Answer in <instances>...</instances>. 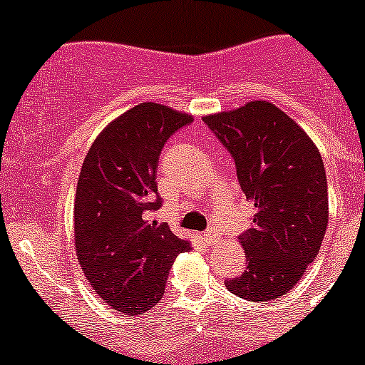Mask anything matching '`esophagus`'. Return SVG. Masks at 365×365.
<instances>
[{"instance_id": "1", "label": "esophagus", "mask_w": 365, "mask_h": 365, "mask_svg": "<svg viewBox=\"0 0 365 365\" xmlns=\"http://www.w3.org/2000/svg\"><path fill=\"white\" fill-rule=\"evenodd\" d=\"M204 238H206V242H207L209 245H215L216 242H217V233L212 228H209L207 232L204 233Z\"/></svg>"}]
</instances>
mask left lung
Returning a JSON list of instances; mask_svg holds the SVG:
<instances>
[{
    "label": "left lung",
    "mask_w": 365,
    "mask_h": 365,
    "mask_svg": "<svg viewBox=\"0 0 365 365\" xmlns=\"http://www.w3.org/2000/svg\"><path fill=\"white\" fill-rule=\"evenodd\" d=\"M230 150L255 215L240 237L245 267L225 279L250 302L274 300L300 282L328 226L324 163L311 137L269 101L202 116Z\"/></svg>",
    "instance_id": "1"
}]
</instances>
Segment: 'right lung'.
Masks as SVG:
<instances>
[{"mask_svg": "<svg viewBox=\"0 0 365 365\" xmlns=\"http://www.w3.org/2000/svg\"><path fill=\"white\" fill-rule=\"evenodd\" d=\"M192 115L140 103L92 142L75 194V250L99 299L127 316L150 311L165 295L168 271L190 244L166 223L149 221L161 204L158 159Z\"/></svg>", "mask_w": 365, "mask_h": 365, "instance_id": "add662e5", "label": "right lung"}]
</instances>
